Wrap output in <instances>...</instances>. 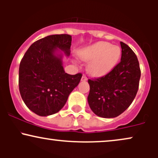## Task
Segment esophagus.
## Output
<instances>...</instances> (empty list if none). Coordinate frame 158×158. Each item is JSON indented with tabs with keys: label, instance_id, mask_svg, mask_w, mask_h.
Returning <instances> with one entry per match:
<instances>
[{
	"label": "esophagus",
	"instance_id": "obj_1",
	"mask_svg": "<svg viewBox=\"0 0 158 158\" xmlns=\"http://www.w3.org/2000/svg\"><path fill=\"white\" fill-rule=\"evenodd\" d=\"M81 81H87V80H88V78L85 77V76H82V77H81Z\"/></svg>",
	"mask_w": 158,
	"mask_h": 158
}]
</instances>
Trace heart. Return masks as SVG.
<instances>
[{"mask_svg": "<svg viewBox=\"0 0 158 158\" xmlns=\"http://www.w3.org/2000/svg\"><path fill=\"white\" fill-rule=\"evenodd\" d=\"M81 61H90L88 70L92 75L101 77L109 73L117 64L121 56L118 46L106 41H98L81 50L78 54Z\"/></svg>", "mask_w": 158, "mask_h": 158, "instance_id": "b5f03b06", "label": "heart"}]
</instances>
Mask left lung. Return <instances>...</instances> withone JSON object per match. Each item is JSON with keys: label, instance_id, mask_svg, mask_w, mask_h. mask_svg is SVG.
Segmentation results:
<instances>
[{"label": "left lung", "instance_id": "left-lung-1", "mask_svg": "<svg viewBox=\"0 0 158 158\" xmlns=\"http://www.w3.org/2000/svg\"><path fill=\"white\" fill-rule=\"evenodd\" d=\"M121 61L104 77L88 79V102L92 111L103 118H114L126 110L136 97L140 79L137 56L121 41Z\"/></svg>", "mask_w": 158, "mask_h": 158}]
</instances>
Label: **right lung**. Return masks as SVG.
Instances as JSON below:
<instances>
[{"label":"right lung","instance_id":"right-lung-1","mask_svg":"<svg viewBox=\"0 0 158 158\" xmlns=\"http://www.w3.org/2000/svg\"><path fill=\"white\" fill-rule=\"evenodd\" d=\"M72 37L52 35L34 42L19 67V90L25 105L41 117L52 115L64 107L79 85L81 74L70 75L63 68V56H70Z\"/></svg>","mask_w":158,"mask_h":158}]
</instances>
